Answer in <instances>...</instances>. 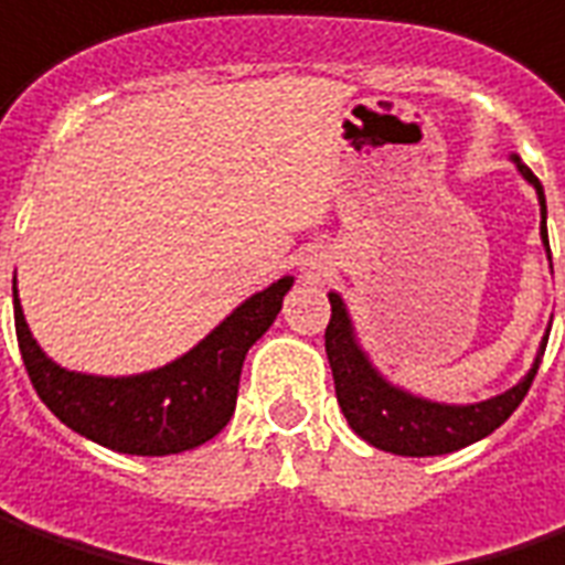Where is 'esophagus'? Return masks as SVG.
Segmentation results:
<instances>
[{
    "instance_id": "obj_1",
    "label": "esophagus",
    "mask_w": 565,
    "mask_h": 565,
    "mask_svg": "<svg viewBox=\"0 0 565 565\" xmlns=\"http://www.w3.org/2000/svg\"><path fill=\"white\" fill-rule=\"evenodd\" d=\"M301 270H305L307 279H320V276H326V270H329V258H326L322 252H313V255H307L305 258Z\"/></svg>"
}]
</instances>
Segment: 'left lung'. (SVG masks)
Listing matches in <instances>:
<instances>
[{
    "instance_id": "8db88e82",
    "label": "left lung",
    "mask_w": 565,
    "mask_h": 565,
    "mask_svg": "<svg viewBox=\"0 0 565 565\" xmlns=\"http://www.w3.org/2000/svg\"><path fill=\"white\" fill-rule=\"evenodd\" d=\"M511 159L516 171L539 193L542 243L544 252H547V260H551L547 205H544L542 181L529 171L523 159ZM329 305H332V320L326 326V356H329V365H332L338 406H341L356 437H363L369 446H375L381 452L408 455V458L458 452V449H465L470 443H477V439L489 437L492 430H498L501 424L511 418L513 408L523 403V396L529 394L532 379H535V372L542 365L544 348H547V334H544L532 369L513 387H508L504 394L489 396L483 403H468V406L437 403V399L408 394L403 387H396L394 381L384 379L375 369V363L369 360L360 338H356L344 298L338 291H329Z\"/></svg>"
}]
</instances>
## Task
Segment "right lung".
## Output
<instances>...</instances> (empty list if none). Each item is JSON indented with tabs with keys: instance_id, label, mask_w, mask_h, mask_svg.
Masks as SVG:
<instances>
[{
	"instance_id": "add662e5",
	"label": "right lung",
	"mask_w": 565,
	"mask_h": 565,
	"mask_svg": "<svg viewBox=\"0 0 565 565\" xmlns=\"http://www.w3.org/2000/svg\"><path fill=\"white\" fill-rule=\"evenodd\" d=\"M295 276L255 291L184 356L141 375H85L57 365L23 320L14 276V329L39 399L70 430L126 455H178L217 437L236 408L248 348L274 326Z\"/></svg>"
}]
</instances>
